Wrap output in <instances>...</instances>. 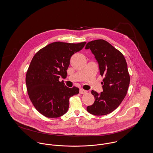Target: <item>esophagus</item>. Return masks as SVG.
I'll return each mask as SVG.
<instances>
[{"instance_id": "esophagus-1", "label": "esophagus", "mask_w": 153, "mask_h": 153, "mask_svg": "<svg viewBox=\"0 0 153 153\" xmlns=\"http://www.w3.org/2000/svg\"><path fill=\"white\" fill-rule=\"evenodd\" d=\"M87 92V91L86 90H82V89L80 90V94H85Z\"/></svg>"}]
</instances>
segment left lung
<instances>
[{"instance_id": "obj_1", "label": "left lung", "mask_w": 153, "mask_h": 153, "mask_svg": "<svg viewBox=\"0 0 153 153\" xmlns=\"http://www.w3.org/2000/svg\"><path fill=\"white\" fill-rule=\"evenodd\" d=\"M85 49H90L95 55L100 74L104 77L103 92L99 94L92 90L95 102L87 110L95 116L106 115L119 106L126 95L130 82L127 63L123 54L104 40L91 41Z\"/></svg>"}]
</instances>
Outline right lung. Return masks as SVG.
<instances>
[{
  "instance_id": "add662e5",
  "label": "right lung",
  "mask_w": 153,
  "mask_h": 153,
  "mask_svg": "<svg viewBox=\"0 0 153 153\" xmlns=\"http://www.w3.org/2000/svg\"><path fill=\"white\" fill-rule=\"evenodd\" d=\"M85 44L54 42L33 57L26 74L27 94L34 107L44 116L61 117L68 111L69 98L79 93V88H69L59 79L66 77L71 56Z\"/></svg>"
}]
</instances>
